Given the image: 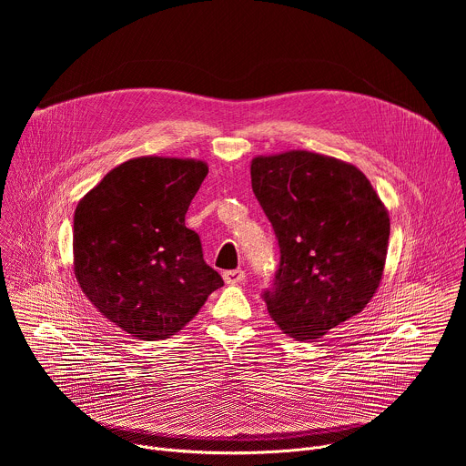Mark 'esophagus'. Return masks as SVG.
<instances>
[{"instance_id":"1","label":"esophagus","mask_w":466,"mask_h":466,"mask_svg":"<svg viewBox=\"0 0 466 466\" xmlns=\"http://www.w3.org/2000/svg\"><path fill=\"white\" fill-rule=\"evenodd\" d=\"M223 280H225L227 284H239V282L245 280V271H241V269L225 271V273H223Z\"/></svg>"}]
</instances>
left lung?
Listing matches in <instances>:
<instances>
[{
	"mask_svg": "<svg viewBox=\"0 0 466 466\" xmlns=\"http://www.w3.org/2000/svg\"><path fill=\"white\" fill-rule=\"evenodd\" d=\"M250 180L280 245L268 311L289 338L317 341L374 297L389 212L356 166L319 153L254 157Z\"/></svg>",
	"mask_w": 466,
	"mask_h": 466,
	"instance_id": "8db88e82",
	"label": "left lung"
}]
</instances>
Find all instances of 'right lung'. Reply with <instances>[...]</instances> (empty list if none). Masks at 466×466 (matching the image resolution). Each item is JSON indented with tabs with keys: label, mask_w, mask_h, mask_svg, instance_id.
<instances>
[{
	"label": "right lung",
	"mask_w": 466,
	"mask_h": 466,
	"mask_svg": "<svg viewBox=\"0 0 466 466\" xmlns=\"http://www.w3.org/2000/svg\"><path fill=\"white\" fill-rule=\"evenodd\" d=\"M203 160L138 157L110 169L76 208L74 273L86 299L130 338L175 336L223 286L184 218Z\"/></svg>",
	"instance_id": "obj_1"
}]
</instances>
